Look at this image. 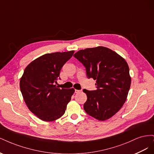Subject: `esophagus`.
I'll return each mask as SVG.
<instances>
[{
	"label": "esophagus",
	"mask_w": 154,
	"mask_h": 154,
	"mask_svg": "<svg viewBox=\"0 0 154 154\" xmlns=\"http://www.w3.org/2000/svg\"><path fill=\"white\" fill-rule=\"evenodd\" d=\"M82 92L81 90H76V89H75V93H79V92Z\"/></svg>",
	"instance_id": "34e87169"
}]
</instances>
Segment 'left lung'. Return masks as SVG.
<instances>
[{"label":"left lung","instance_id":"obj_1","mask_svg":"<svg viewBox=\"0 0 154 154\" xmlns=\"http://www.w3.org/2000/svg\"><path fill=\"white\" fill-rule=\"evenodd\" d=\"M74 57L85 67L87 77L96 80V90L83 91L87 96L83 105L86 113L100 121L110 119L127 98L131 84L128 63L103 46L80 50Z\"/></svg>","mask_w":154,"mask_h":154}]
</instances>
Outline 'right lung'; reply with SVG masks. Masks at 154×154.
I'll return each mask as SVG.
<instances>
[{"label":"right lung","mask_w":154,"mask_h":154,"mask_svg":"<svg viewBox=\"0 0 154 154\" xmlns=\"http://www.w3.org/2000/svg\"><path fill=\"white\" fill-rule=\"evenodd\" d=\"M74 51L45 54L27 66L20 80V88L25 103L32 113L44 122L61 118L71 100L74 89L55 85L62 66Z\"/></svg>","instance_id":"right-lung-1"}]
</instances>
